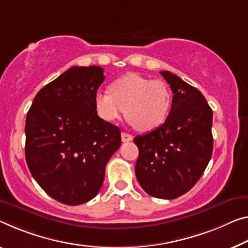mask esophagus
I'll use <instances>...</instances> for the list:
<instances>
[{
    "instance_id": "1",
    "label": "esophagus",
    "mask_w": 248,
    "mask_h": 248,
    "mask_svg": "<svg viewBox=\"0 0 248 248\" xmlns=\"http://www.w3.org/2000/svg\"><path fill=\"white\" fill-rule=\"evenodd\" d=\"M122 140L123 142H129V140H133V136L131 134H128V133H125V132H122Z\"/></svg>"
}]
</instances>
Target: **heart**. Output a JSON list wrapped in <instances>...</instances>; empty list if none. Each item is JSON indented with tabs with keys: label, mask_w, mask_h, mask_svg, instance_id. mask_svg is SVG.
I'll list each match as a JSON object with an SVG mask.
<instances>
[{
	"label": "heart",
	"mask_w": 248,
	"mask_h": 248,
	"mask_svg": "<svg viewBox=\"0 0 248 248\" xmlns=\"http://www.w3.org/2000/svg\"><path fill=\"white\" fill-rule=\"evenodd\" d=\"M170 101V92L164 82L127 74L111 83L108 93L95 94L94 106L103 121H117L125 113L139 131L148 132L164 123Z\"/></svg>",
	"instance_id": "heart-1"
}]
</instances>
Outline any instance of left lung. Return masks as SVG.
Here are the masks:
<instances>
[{
	"mask_svg": "<svg viewBox=\"0 0 248 248\" xmlns=\"http://www.w3.org/2000/svg\"><path fill=\"white\" fill-rule=\"evenodd\" d=\"M173 92L165 122L134 137L139 147L135 174L148 195L180 197L196 184L213 153V111L199 90L169 71L159 72Z\"/></svg>",
	"mask_w": 248,
	"mask_h": 248,
	"instance_id": "8db88e82",
	"label": "left lung"
}]
</instances>
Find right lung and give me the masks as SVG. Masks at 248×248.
Here are the masks:
<instances>
[{"mask_svg": "<svg viewBox=\"0 0 248 248\" xmlns=\"http://www.w3.org/2000/svg\"><path fill=\"white\" fill-rule=\"evenodd\" d=\"M100 66H73L34 97L26 115L25 158L45 193L66 205L97 195L121 131L103 121L94 96L105 79Z\"/></svg>", "mask_w": 248, "mask_h": 248, "instance_id": "obj_1", "label": "right lung"}]
</instances>
